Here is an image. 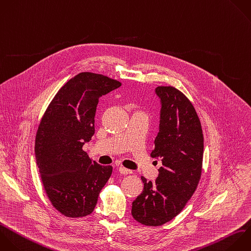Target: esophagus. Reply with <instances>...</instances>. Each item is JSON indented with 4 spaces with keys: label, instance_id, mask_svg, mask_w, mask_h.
I'll return each mask as SVG.
<instances>
[{
    "label": "esophagus",
    "instance_id": "34e87169",
    "mask_svg": "<svg viewBox=\"0 0 251 251\" xmlns=\"http://www.w3.org/2000/svg\"><path fill=\"white\" fill-rule=\"evenodd\" d=\"M119 172H120L121 174H123V175H128V174H131V173H132V171H130V170H128V169H126V168H124V167H120V168H119Z\"/></svg>",
    "mask_w": 251,
    "mask_h": 251
}]
</instances>
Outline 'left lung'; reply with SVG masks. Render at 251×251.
<instances>
[{
	"label": "left lung",
	"instance_id": "1",
	"mask_svg": "<svg viewBox=\"0 0 251 251\" xmlns=\"http://www.w3.org/2000/svg\"><path fill=\"white\" fill-rule=\"evenodd\" d=\"M161 99L159 132L150 156L162 160L154 182L141 176L144 187L132 202V217L157 226L170 222L184 208L201 177L203 133L188 98L174 86H158Z\"/></svg>",
	"mask_w": 251,
	"mask_h": 251
}]
</instances>
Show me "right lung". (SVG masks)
<instances>
[{"instance_id":"right-lung-1","label":"right lung","mask_w":251,"mask_h":251,"mask_svg":"<svg viewBox=\"0 0 251 251\" xmlns=\"http://www.w3.org/2000/svg\"><path fill=\"white\" fill-rule=\"evenodd\" d=\"M122 83L106 75L80 73L55 95L35 138V157L46 194L63 215L91 214L113 167L91 161L82 147L95 132L99 98Z\"/></svg>"}]
</instances>
